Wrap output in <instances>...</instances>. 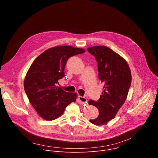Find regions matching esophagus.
<instances>
[{"instance_id":"esophagus-1","label":"esophagus","mask_w":158,"mask_h":158,"mask_svg":"<svg viewBox=\"0 0 158 158\" xmlns=\"http://www.w3.org/2000/svg\"><path fill=\"white\" fill-rule=\"evenodd\" d=\"M78 99L80 101V102L81 103V104H85L86 103H87V99L86 98L83 97V96H78Z\"/></svg>"}]
</instances>
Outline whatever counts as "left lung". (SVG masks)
Segmentation results:
<instances>
[{
	"mask_svg": "<svg viewBox=\"0 0 158 158\" xmlns=\"http://www.w3.org/2000/svg\"><path fill=\"white\" fill-rule=\"evenodd\" d=\"M98 62L99 79L104 86L98 101H89V105L99 110V116L89 122L103 125L115 118L125 102L131 82V74L127 61L119 54L105 46L88 48Z\"/></svg>",
	"mask_w": 158,
	"mask_h": 158,
	"instance_id": "8db88e82",
	"label": "left lung"
}]
</instances>
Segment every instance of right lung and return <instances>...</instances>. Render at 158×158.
I'll use <instances>...</instances> for the list:
<instances>
[{"instance_id": "1", "label": "right lung", "mask_w": 158, "mask_h": 158, "mask_svg": "<svg viewBox=\"0 0 158 158\" xmlns=\"http://www.w3.org/2000/svg\"><path fill=\"white\" fill-rule=\"evenodd\" d=\"M84 52L82 48L58 46L46 50L31 65L25 78L24 88L30 103L43 118H57L69 104L76 101L77 93L66 92L57 85L64 77L67 60Z\"/></svg>"}]
</instances>
